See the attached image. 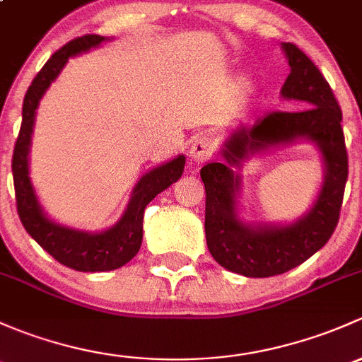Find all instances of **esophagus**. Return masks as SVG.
<instances>
[{"instance_id":"1","label":"esophagus","mask_w":362,"mask_h":362,"mask_svg":"<svg viewBox=\"0 0 362 362\" xmlns=\"http://www.w3.org/2000/svg\"><path fill=\"white\" fill-rule=\"evenodd\" d=\"M216 143L212 137L209 136H199L192 141V146H189V158L195 163H204L214 153Z\"/></svg>"}]
</instances>
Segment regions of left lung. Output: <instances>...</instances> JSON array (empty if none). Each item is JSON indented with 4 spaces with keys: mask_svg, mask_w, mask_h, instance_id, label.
<instances>
[{
    "mask_svg": "<svg viewBox=\"0 0 362 362\" xmlns=\"http://www.w3.org/2000/svg\"><path fill=\"white\" fill-rule=\"evenodd\" d=\"M291 73L282 85L284 99L300 100V111H272L255 125H240L221 148L225 163L200 169L206 186V238L212 258L226 270L245 277L284 274L319 251L340 219L349 156L341 129V110L317 66L293 43H282ZM312 140L325 162V181L310 211L291 226H247L238 219L236 195L240 166L249 154L268 147Z\"/></svg>",
    "mask_w": 362,
    "mask_h": 362,
    "instance_id": "obj_1",
    "label": "left lung"
}]
</instances>
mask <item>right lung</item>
Masks as SVG:
<instances>
[{
  "instance_id": "obj_1",
  "label": "right lung",
  "mask_w": 362,
  "mask_h": 362,
  "mask_svg": "<svg viewBox=\"0 0 362 362\" xmlns=\"http://www.w3.org/2000/svg\"><path fill=\"white\" fill-rule=\"evenodd\" d=\"M106 40L99 35L81 36L64 45L48 59L25 92L24 104H22V125L15 141L12 158L17 212L25 232L59 263L78 272H107L129 263L137 255L143 242L144 209L158 193L180 180L185 169V155H180L144 174L134 188L132 199L124 216L104 232L88 233L68 228L52 221L43 212L29 180L28 155L36 107L69 57L99 47Z\"/></svg>"
}]
</instances>
